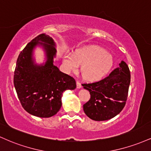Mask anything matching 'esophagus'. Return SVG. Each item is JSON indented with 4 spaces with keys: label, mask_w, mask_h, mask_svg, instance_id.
Listing matches in <instances>:
<instances>
[{
    "label": "esophagus",
    "mask_w": 151,
    "mask_h": 151,
    "mask_svg": "<svg viewBox=\"0 0 151 151\" xmlns=\"http://www.w3.org/2000/svg\"><path fill=\"white\" fill-rule=\"evenodd\" d=\"M77 89H80V88H81V84L79 81H77Z\"/></svg>",
    "instance_id": "esophagus-1"
}]
</instances>
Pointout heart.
Returning <instances> with one entry per match:
<instances>
[{"mask_svg":"<svg viewBox=\"0 0 151 151\" xmlns=\"http://www.w3.org/2000/svg\"><path fill=\"white\" fill-rule=\"evenodd\" d=\"M67 72H75L79 66L82 77L86 81L101 80L113 67V58L107 52L97 45H86L78 48L72 55L66 54L62 59Z\"/></svg>","mask_w":151,"mask_h":151,"instance_id":"obj_1","label":"heart"}]
</instances>
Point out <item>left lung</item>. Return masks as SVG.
I'll return each instance as SVG.
<instances>
[{"mask_svg":"<svg viewBox=\"0 0 151 151\" xmlns=\"http://www.w3.org/2000/svg\"><path fill=\"white\" fill-rule=\"evenodd\" d=\"M131 81L128 65L121 61L119 67L107 77L90 84H82L91 97L83 105L84 113L93 121H106L118 115L125 106Z\"/></svg>","mask_w":151,"mask_h":151,"instance_id":"left-lung-1","label":"left lung"}]
</instances>
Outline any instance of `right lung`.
I'll use <instances>...</instances> for the list:
<instances>
[{"mask_svg":"<svg viewBox=\"0 0 151 151\" xmlns=\"http://www.w3.org/2000/svg\"><path fill=\"white\" fill-rule=\"evenodd\" d=\"M42 46L46 61L37 65L33 58L34 49ZM56 45L47 35L40 34L26 45L19 55L14 72V86L22 106L35 116L49 118L62 106V93L76 88L73 77L60 72L54 65Z\"/></svg>","mask_w":151,"mask_h":151,"instance_id":"right-lung-1","label":"right lung"}]
</instances>
